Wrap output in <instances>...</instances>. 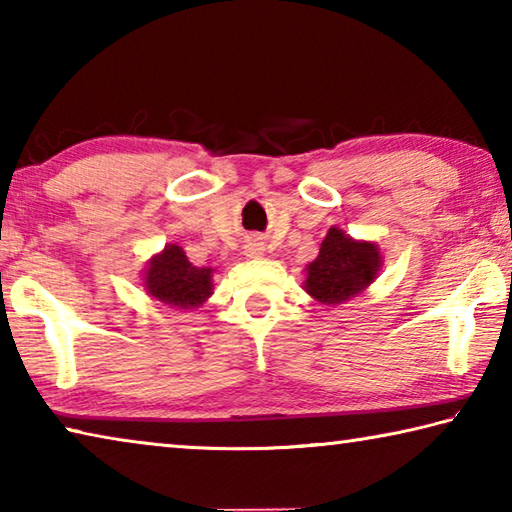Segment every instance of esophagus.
Masks as SVG:
<instances>
[{"instance_id":"obj_1","label":"esophagus","mask_w":512,"mask_h":512,"mask_svg":"<svg viewBox=\"0 0 512 512\" xmlns=\"http://www.w3.org/2000/svg\"><path fill=\"white\" fill-rule=\"evenodd\" d=\"M246 255L248 257H262L264 255V250H266V244H264V239L262 237H257V235H250L248 239H246Z\"/></svg>"}]
</instances>
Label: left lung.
<instances>
[{"label": "left lung", "instance_id": "8db88e82", "mask_svg": "<svg viewBox=\"0 0 512 512\" xmlns=\"http://www.w3.org/2000/svg\"><path fill=\"white\" fill-rule=\"evenodd\" d=\"M379 266L377 244L352 239L332 225L318 257L307 266L305 291L320 305H343L375 282Z\"/></svg>", "mask_w": 512, "mask_h": 512}]
</instances>
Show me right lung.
Wrapping results in <instances>:
<instances>
[{"label": "right lung", "instance_id": "add662e5", "mask_svg": "<svg viewBox=\"0 0 512 512\" xmlns=\"http://www.w3.org/2000/svg\"><path fill=\"white\" fill-rule=\"evenodd\" d=\"M212 268L189 262L185 250L169 244L144 268V287L151 298L173 309H196L212 296Z\"/></svg>", "mask_w": 512, "mask_h": 512}]
</instances>
